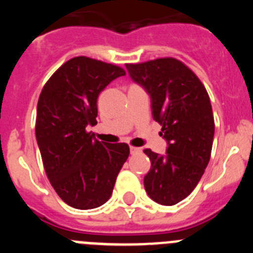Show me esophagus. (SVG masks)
<instances>
[{
  "mask_svg": "<svg viewBox=\"0 0 253 253\" xmlns=\"http://www.w3.org/2000/svg\"><path fill=\"white\" fill-rule=\"evenodd\" d=\"M140 152H142V149H140V148H138V147L130 146V153L131 154H137V153H140Z\"/></svg>",
  "mask_w": 253,
  "mask_h": 253,
  "instance_id": "34e87169",
  "label": "esophagus"
}]
</instances>
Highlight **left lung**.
<instances>
[{
  "label": "left lung",
  "mask_w": 253,
  "mask_h": 253,
  "mask_svg": "<svg viewBox=\"0 0 253 253\" xmlns=\"http://www.w3.org/2000/svg\"><path fill=\"white\" fill-rule=\"evenodd\" d=\"M125 66L151 95L153 119L169 142L165 156L144 149L151 160L144 187L158 204L175 205L191 194L209 163L214 138L209 95L198 76L176 58Z\"/></svg>",
  "instance_id": "left-lung-1"
}]
</instances>
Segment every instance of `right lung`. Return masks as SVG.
<instances>
[{"mask_svg":"<svg viewBox=\"0 0 253 253\" xmlns=\"http://www.w3.org/2000/svg\"><path fill=\"white\" fill-rule=\"evenodd\" d=\"M125 69L99 59L75 57L55 71L40 92L35 134L44 169L62 200L76 209H93L110 199L129 156L126 143L93 139L97 97Z\"/></svg>","mask_w":253,"mask_h":253,"instance_id":"obj_1","label":"right lung"}]
</instances>
